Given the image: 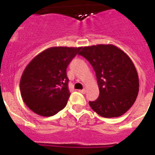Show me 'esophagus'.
I'll return each mask as SVG.
<instances>
[{
	"label": "esophagus",
	"mask_w": 155,
	"mask_h": 155,
	"mask_svg": "<svg viewBox=\"0 0 155 155\" xmlns=\"http://www.w3.org/2000/svg\"><path fill=\"white\" fill-rule=\"evenodd\" d=\"M79 92H81V93H83V94H84V93H86V92H87V89L84 88V89H82V90H79Z\"/></svg>",
	"instance_id": "esophagus-1"
}]
</instances>
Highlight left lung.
<instances>
[{"instance_id": "1", "label": "left lung", "mask_w": 155, "mask_h": 155, "mask_svg": "<svg viewBox=\"0 0 155 155\" xmlns=\"http://www.w3.org/2000/svg\"><path fill=\"white\" fill-rule=\"evenodd\" d=\"M84 56L94 69L100 90L98 99L90 101L93 110L104 117H117L130 109L139 91L134 64L126 53L112 44L82 47Z\"/></svg>"}]
</instances>
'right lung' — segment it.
<instances>
[{"label":"right lung","instance_id":"1","mask_svg":"<svg viewBox=\"0 0 155 155\" xmlns=\"http://www.w3.org/2000/svg\"><path fill=\"white\" fill-rule=\"evenodd\" d=\"M81 47H54L39 53L25 67L20 80L23 101L38 115L62 110L70 97L67 68Z\"/></svg>","mask_w":155,"mask_h":155}]
</instances>
